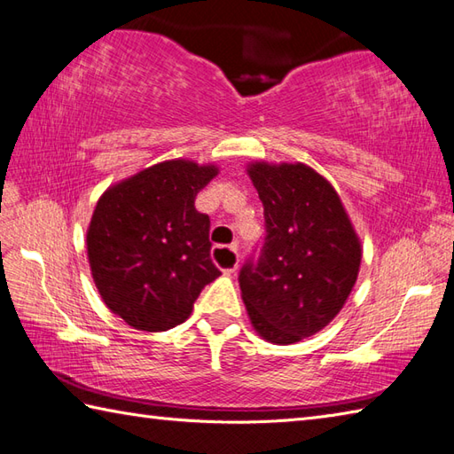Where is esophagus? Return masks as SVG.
Instances as JSON below:
<instances>
[{"instance_id":"1","label":"esophagus","mask_w":454,"mask_h":454,"mask_svg":"<svg viewBox=\"0 0 454 454\" xmlns=\"http://www.w3.org/2000/svg\"><path fill=\"white\" fill-rule=\"evenodd\" d=\"M217 251H225V253L231 256V261H233V264H231L229 268H223V274H233V272L237 270V266H239V251H237V245H235V247H219Z\"/></svg>"}]
</instances>
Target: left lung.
I'll return each instance as SVG.
<instances>
[{"instance_id": "1", "label": "left lung", "mask_w": 454, "mask_h": 454, "mask_svg": "<svg viewBox=\"0 0 454 454\" xmlns=\"http://www.w3.org/2000/svg\"><path fill=\"white\" fill-rule=\"evenodd\" d=\"M264 206V243L239 272L253 327L276 345L316 335L356 282L360 240L335 188L309 166H248Z\"/></svg>"}]
</instances>
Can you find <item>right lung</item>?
I'll list each match as a JSON object with an SVG mask.
<instances>
[{
    "label": "right lung",
    "mask_w": 454,
    "mask_h": 454,
    "mask_svg": "<svg viewBox=\"0 0 454 454\" xmlns=\"http://www.w3.org/2000/svg\"><path fill=\"white\" fill-rule=\"evenodd\" d=\"M215 166L166 160L111 186L88 229V258L101 300L127 325L166 331L221 274L211 261L209 217L193 206Z\"/></svg>",
    "instance_id": "obj_1"
}]
</instances>
